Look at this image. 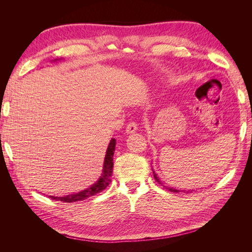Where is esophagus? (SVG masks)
I'll use <instances>...</instances> for the list:
<instances>
[{"label":"esophagus","instance_id":"obj_1","mask_svg":"<svg viewBox=\"0 0 252 252\" xmlns=\"http://www.w3.org/2000/svg\"><path fill=\"white\" fill-rule=\"evenodd\" d=\"M138 130V125H136L135 122H129L127 127H126V132L127 133H134Z\"/></svg>","mask_w":252,"mask_h":252}]
</instances>
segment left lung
<instances>
[{"label":"left lung","mask_w":252,"mask_h":252,"mask_svg":"<svg viewBox=\"0 0 252 252\" xmlns=\"http://www.w3.org/2000/svg\"><path fill=\"white\" fill-rule=\"evenodd\" d=\"M154 177H155V180L158 183V184H161V186H163V187H165L166 189H168L169 191H171V192H180L181 190H179V189H174V188H170V187H167V186H165L164 185V183L162 182V181H159V179H158V174L154 171ZM191 191H193V190H191Z\"/></svg>","instance_id":"1"}]
</instances>
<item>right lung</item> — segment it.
Returning a JSON list of instances; mask_svg holds the SVG:
<instances>
[{
  "label": "right lung",
  "mask_w": 252,
  "mask_h": 252,
  "mask_svg": "<svg viewBox=\"0 0 252 252\" xmlns=\"http://www.w3.org/2000/svg\"><path fill=\"white\" fill-rule=\"evenodd\" d=\"M116 140L111 139L107 151H106V156L104 159V166H103V172L102 175L98 179V181L94 184L91 187L83 190V191H80L78 193H72L66 196H52L49 195L50 199L52 200H57V201H62L66 203H72V202H78L85 200L89 196H93L98 192L103 191V190L109 185V183L111 182L110 178L112 175V170H113V154H114V149H116Z\"/></svg>",
  "instance_id": "right-lung-1"
}]
</instances>
